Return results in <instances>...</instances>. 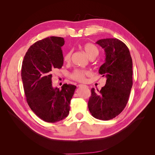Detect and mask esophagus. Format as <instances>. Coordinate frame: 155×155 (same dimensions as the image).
<instances>
[{"mask_svg": "<svg viewBox=\"0 0 155 155\" xmlns=\"http://www.w3.org/2000/svg\"><path fill=\"white\" fill-rule=\"evenodd\" d=\"M84 86L87 87V85H83V84H78V87H84Z\"/></svg>", "mask_w": 155, "mask_h": 155, "instance_id": "esophagus-1", "label": "esophagus"}]
</instances>
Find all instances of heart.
<instances>
[{
  "label": "heart",
  "mask_w": 155,
  "mask_h": 155,
  "mask_svg": "<svg viewBox=\"0 0 155 155\" xmlns=\"http://www.w3.org/2000/svg\"><path fill=\"white\" fill-rule=\"evenodd\" d=\"M80 48L85 53L89 58L91 60L94 59L95 57L99 54V51L97 47L91 43H84L80 46ZM72 51L69 50L64 54L63 61L66 63H69L71 60V56ZM91 75V71L86 70L75 69L71 73V78L77 82H84L86 77Z\"/></svg>",
  "instance_id": "1"
}]
</instances>
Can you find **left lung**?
Listing matches in <instances>:
<instances>
[{"label": "left lung", "instance_id": "1", "mask_svg": "<svg viewBox=\"0 0 155 155\" xmlns=\"http://www.w3.org/2000/svg\"><path fill=\"white\" fill-rule=\"evenodd\" d=\"M96 43L105 51V61L99 73L107 80L100 91L91 89L88 107L95 118L107 120L118 116L127 103L133 85V61L127 46L118 39H102Z\"/></svg>", "mask_w": 155, "mask_h": 155}]
</instances>
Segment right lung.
Masks as SVG:
<instances>
[{
	"label": "right lung",
	"instance_id": "1",
	"mask_svg": "<svg viewBox=\"0 0 155 155\" xmlns=\"http://www.w3.org/2000/svg\"><path fill=\"white\" fill-rule=\"evenodd\" d=\"M63 38L51 36L38 41L28 49L22 61L21 78L26 101L41 119L56 123L68 116L76 86L64 84L61 89L52 86V72L61 68Z\"/></svg>",
	"mask_w": 155,
	"mask_h": 155
}]
</instances>
